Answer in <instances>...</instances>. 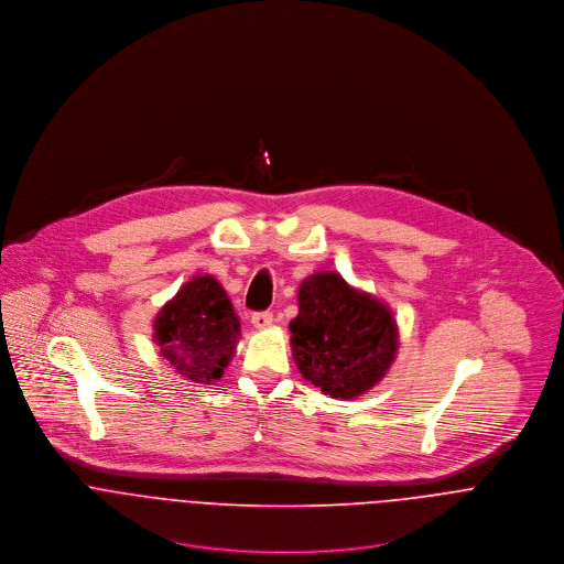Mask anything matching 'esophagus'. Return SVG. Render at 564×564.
Masks as SVG:
<instances>
[{"label":"esophagus","instance_id":"obj_1","mask_svg":"<svg viewBox=\"0 0 564 564\" xmlns=\"http://www.w3.org/2000/svg\"><path fill=\"white\" fill-rule=\"evenodd\" d=\"M251 323L256 329H267L273 323V315L271 313H256L251 315Z\"/></svg>","mask_w":564,"mask_h":564}]
</instances>
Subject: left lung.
<instances>
[{"mask_svg": "<svg viewBox=\"0 0 564 564\" xmlns=\"http://www.w3.org/2000/svg\"><path fill=\"white\" fill-rule=\"evenodd\" d=\"M297 306L300 315L289 325L293 360L322 393L351 400L387 376L400 347L387 304L334 271H319L300 284Z\"/></svg>", "mask_w": 564, "mask_h": 564, "instance_id": "1", "label": "left lung"}]
</instances>
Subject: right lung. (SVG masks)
Wrapping results in <instances>:
<instances>
[{
    "instance_id": "obj_1",
    "label": "right lung",
    "mask_w": 564,
    "mask_h": 564,
    "mask_svg": "<svg viewBox=\"0 0 564 564\" xmlns=\"http://www.w3.org/2000/svg\"><path fill=\"white\" fill-rule=\"evenodd\" d=\"M241 322L213 275H195L156 315L154 340L162 358L193 384H213L230 365Z\"/></svg>"
}]
</instances>
